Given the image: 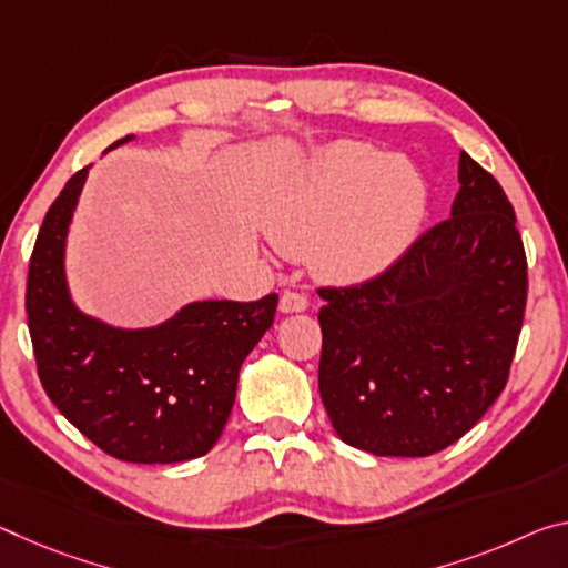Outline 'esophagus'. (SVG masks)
Returning <instances> with one entry per match:
<instances>
[{
  "label": "esophagus",
  "mask_w": 568,
  "mask_h": 568,
  "mask_svg": "<svg viewBox=\"0 0 568 568\" xmlns=\"http://www.w3.org/2000/svg\"><path fill=\"white\" fill-rule=\"evenodd\" d=\"M308 308V295L298 291H285L281 298V311L283 313H301Z\"/></svg>",
  "instance_id": "obj_1"
}]
</instances>
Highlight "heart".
<instances>
[{"label":"heart","instance_id":"1","mask_svg":"<svg viewBox=\"0 0 568 568\" xmlns=\"http://www.w3.org/2000/svg\"><path fill=\"white\" fill-rule=\"evenodd\" d=\"M425 214L427 184L409 161L338 143L295 179L273 237L287 250L311 247L318 270L354 281L397 263Z\"/></svg>","mask_w":568,"mask_h":568}]
</instances>
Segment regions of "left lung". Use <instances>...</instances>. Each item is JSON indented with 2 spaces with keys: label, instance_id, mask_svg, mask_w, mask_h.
<instances>
[{
  "label": "left lung",
  "instance_id": "8db88e82",
  "mask_svg": "<svg viewBox=\"0 0 568 568\" xmlns=\"http://www.w3.org/2000/svg\"><path fill=\"white\" fill-rule=\"evenodd\" d=\"M318 295V389L338 437L382 457L435 455L506 389L528 295L513 204L463 151L453 217L384 273Z\"/></svg>",
  "mask_w": 568,
  "mask_h": 568
}]
</instances>
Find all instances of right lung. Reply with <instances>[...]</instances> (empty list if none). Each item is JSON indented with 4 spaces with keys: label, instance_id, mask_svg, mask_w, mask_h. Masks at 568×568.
Instances as JSON below:
<instances>
[{
    "label": "right lung",
    "instance_id": "add662e5",
    "mask_svg": "<svg viewBox=\"0 0 568 568\" xmlns=\"http://www.w3.org/2000/svg\"><path fill=\"white\" fill-rule=\"evenodd\" d=\"M85 176L88 169L70 176L50 204L27 273V326L42 389L115 460H194L227 425L240 366L273 326L277 295L189 303L171 321L139 331L83 316L68 293L65 237Z\"/></svg>",
    "mask_w": 568,
    "mask_h": 568
}]
</instances>
